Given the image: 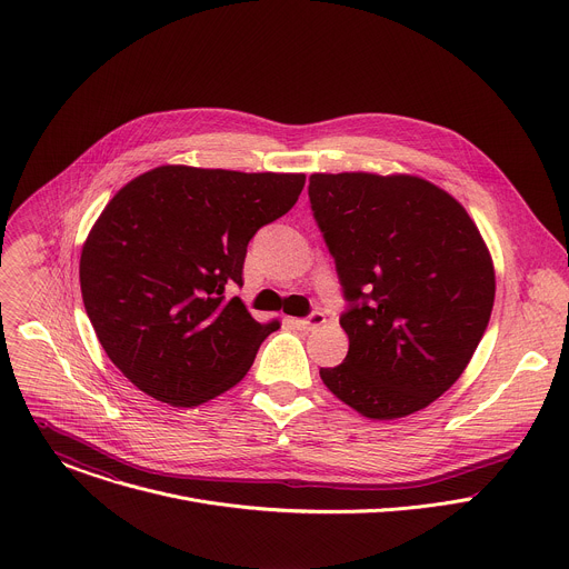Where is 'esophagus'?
<instances>
[{
  "label": "esophagus",
  "instance_id": "esophagus-1",
  "mask_svg": "<svg viewBox=\"0 0 569 569\" xmlns=\"http://www.w3.org/2000/svg\"><path fill=\"white\" fill-rule=\"evenodd\" d=\"M323 321H327V317H323L321 312H312V315L306 317V319H290L292 327H297L299 331H315V329L321 327Z\"/></svg>",
  "mask_w": 569,
  "mask_h": 569
}]
</instances>
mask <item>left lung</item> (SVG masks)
<instances>
[{
    "label": "left lung",
    "mask_w": 569,
    "mask_h": 569,
    "mask_svg": "<svg viewBox=\"0 0 569 569\" xmlns=\"http://www.w3.org/2000/svg\"><path fill=\"white\" fill-rule=\"evenodd\" d=\"M308 196L351 301L349 353L319 369L323 385L373 421L428 408L468 367L496 301L475 220L408 173H312Z\"/></svg>",
    "instance_id": "left-lung-1"
}]
</instances>
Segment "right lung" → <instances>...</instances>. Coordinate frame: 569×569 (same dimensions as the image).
Here are the masks:
<instances>
[{"label":"right lung","instance_id":"1","mask_svg":"<svg viewBox=\"0 0 569 569\" xmlns=\"http://www.w3.org/2000/svg\"><path fill=\"white\" fill-rule=\"evenodd\" d=\"M303 173L164 164L106 204L80 252V292L101 347L143 393L173 408L224 393L281 323L227 288L259 227L292 209Z\"/></svg>","mask_w":569,"mask_h":569}]
</instances>
